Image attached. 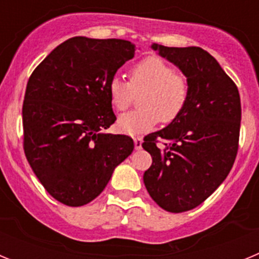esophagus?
Listing matches in <instances>:
<instances>
[{
    "instance_id": "1",
    "label": "esophagus",
    "mask_w": 259,
    "mask_h": 259,
    "mask_svg": "<svg viewBox=\"0 0 259 259\" xmlns=\"http://www.w3.org/2000/svg\"><path fill=\"white\" fill-rule=\"evenodd\" d=\"M134 143H135V149L136 150L141 149V148H143V137H135Z\"/></svg>"
}]
</instances>
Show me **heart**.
I'll return each instance as SVG.
<instances>
[{
	"mask_svg": "<svg viewBox=\"0 0 259 259\" xmlns=\"http://www.w3.org/2000/svg\"><path fill=\"white\" fill-rule=\"evenodd\" d=\"M130 81L114 76L109 83L111 105L123 111L131 105L134 95L144 93L139 100L141 109L122 114L118 130L123 134L139 135L152 131L161 120L172 123L183 113L188 102L189 87L183 75L176 74L172 66L158 57H146L130 68Z\"/></svg>",
	"mask_w": 259,
	"mask_h": 259,
	"instance_id": "obj_1",
	"label": "heart"
}]
</instances>
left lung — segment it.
<instances>
[{"label":"left lung","mask_w":259,"mask_h":259,"mask_svg":"<svg viewBox=\"0 0 259 259\" xmlns=\"http://www.w3.org/2000/svg\"><path fill=\"white\" fill-rule=\"evenodd\" d=\"M152 49L184 74L189 96L179 118L144 139L143 148L153 158L144 184L163 210L188 211L206 200L232 168L239 148L240 95L206 50L158 44Z\"/></svg>","instance_id":"obj_1"}]
</instances>
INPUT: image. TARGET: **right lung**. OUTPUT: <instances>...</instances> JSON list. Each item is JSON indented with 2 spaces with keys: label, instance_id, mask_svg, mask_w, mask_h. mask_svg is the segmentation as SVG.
I'll use <instances>...</instances> for the list:
<instances>
[{
  "label": "right lung",
  "instance_id": "add662e5",
  "mask_svg": "<svg viewBox=\"0 0 259 259\" xmlns=\"http://www.w3.org/2000/svg\"><path fill=\"white\" fill-rule=\"evenodd\" d=\"M120 38H68L29 76L23 102L24 153L48 193L83 206L105 189L134 150L125 135L106 134L115 122L109 83L134 58Z\"/></svg>",
  "mask_w": 259,
  "mask_h": 259
}]
</instances>
